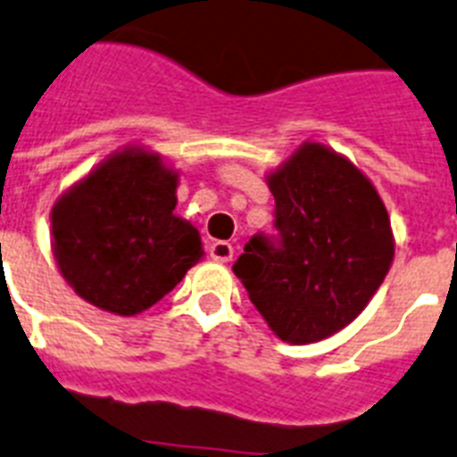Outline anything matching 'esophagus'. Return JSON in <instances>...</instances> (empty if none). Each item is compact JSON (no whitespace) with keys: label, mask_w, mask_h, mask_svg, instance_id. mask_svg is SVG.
Wrapping results in <instances>:
<instances>
[{"label":"esophagus","mask_w":457,"mask_h":457,"mask_svg":"<svg viewBox=\"0 0 457 457\" xmlns=\"http://www.w3.org/2000/svg\"><path fill=\"white\" fill-rule=\"evenodd\" d=\"M210 256H212L214 262L228 263L233 259V245L226 243V240H214L210 245Z\"/></svg>","instance_id":"34e87169"}]
</instances>
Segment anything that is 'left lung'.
Listing matches in <instances>:
<instances>
[{"mask_svg": "<svg viewBox=\"0 0 457 457\" xmlns=\"http://www.w3.org/2000/svg\"><path fill=\"white\" fill-rule=\"evenodd\" d=\"M280 240L254 236L233 270L280 341L334 337L360 315L395 259L386 203L353 161L303 142L266 175Z\"/></svg>", "mask_w": 457, "mask_h": 457, "instance_id": "1", "label": "left lung"}]
</instances>
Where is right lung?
I'll return each mask as SVG.
<instances>
[{"instance_id": "obj_1", "label": "right lung", "mask_w": 457, "mask_h": 457, "mask_svg": "<svg viewBox=\"0 0 457 457\" xmlns=\"http://www.w3.org/2000/svg\"><path fill=\"white\" fill-rule=\"evenodd\" d=\"M177 184L179 172L158 154L128 145L55 201L53 256L81 299L130 318L201 262V233L175 214Z\"/></svg>"}]
</instances>
